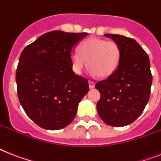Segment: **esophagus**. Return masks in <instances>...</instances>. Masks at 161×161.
Returning <instances> with one entry per match:
<instances>
[{
	"mask_svg": "<svg viewBox=\"0 0 161 161\" xmlns=\"http://www.w3.org/2000/svg\"><path fill=\"white\" fill-rule=\"evenodd\" d=\"M89 87H90V88H93V87H95V83H94L93 81H92V80L89 81Z\"/></svg>",
	"mask_w": 161,
	"mask_h": 161,
	"instance_id": "obj_1",
	"label": "esophagus"
}]
</instances>
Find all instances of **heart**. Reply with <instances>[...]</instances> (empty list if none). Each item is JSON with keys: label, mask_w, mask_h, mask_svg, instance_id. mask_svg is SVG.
I'll use <instances>...</instances> for the list:
<instances>
[{"label": "heart", "mask_w": 161, "mask_h": 161, "mask_svg": "<svg viewBox=\"0 0 161 161\" xmlns=\"http://www.w3.org/2000/svg\"><path fill=\"white\" fill-rule=\"evenodd\" d=\"M94 74L107 78L114 74L121 60V50L118 43L106 39L90 37L81 43L80 52L71 54L73 69L80 74L86 64Z\"/></svg>", "instance_id": "obj_1"}]
</instances>
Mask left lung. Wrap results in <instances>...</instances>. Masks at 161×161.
Returning a JSON list of instances; mask_svg holds the SVG:
<instances>
[{
	"mask_svg": "<svg viewBox=\"0 0 161 161\" xmlns=\"http://www.w3.org/2000/svg\"><path fill=\"white\" fill-rule=\"evenodd\" d=\"M105 36L118 43L121 60L114 74L96 83L101 93L97 112L106 124L124 127L141 115L149 101L152 83L150 60L134 39L110 33Z\"/></svg>",
	"mask_w": 161,
	"mask_h": 161,
	"instance_id": "obj_1",
	"label": "left lung"
}]
</instances>
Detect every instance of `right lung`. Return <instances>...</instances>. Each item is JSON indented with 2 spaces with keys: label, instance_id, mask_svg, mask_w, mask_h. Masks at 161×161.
<instances>
[{
  "label": "right lung",
  "instance_id": "obj_1",
  "mask_svg": "<svg viewBox=\"0 0 161 161\" xmlns=\"http://www.w3.org/2000/svg\"><path fill=\"white\" fill-rule=\"evenodd\" d=\"M87 32L51 31L27 46L16 69L17 93L23 109L48 130L68 126L89 91L88 80L74 74L71 54Z\"/></svg>",
  "mask_w": 161,
  "mask_h": 161
}]
</instances>
